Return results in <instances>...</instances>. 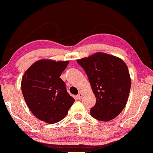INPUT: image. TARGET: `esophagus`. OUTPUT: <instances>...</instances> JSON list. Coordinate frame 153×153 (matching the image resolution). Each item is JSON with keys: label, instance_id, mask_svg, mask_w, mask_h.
<instances>
[{"label": "esophagus", "instance_id": "1", "mask_svg": "<svg viewBox=\"0 0 153 153\" xmlns=\"http://www.w3.org/2000/svg\"><path fill=\"white\" fill-rule=\"evenodd\" d=\"M82 96H83V94L82 92H79V94H77V98H78L79 100H80L82 98Z\"/></svg>", "mask_w": 153, "mask_h": 153}]
</instances>
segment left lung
I'll use <instances>...</instances> for the list:
<instances>
[{
  "mask_svg": "<svg viewBox=\"0 0 153 153\" xmlns=\"http://www.w3.org/2000/svg\"><path fill=\"white\" fill-rule=\"evenodd\" d=\"M77 62L86 71L97 100L90 115L100 121L113 120L125 107L130 91L131 79L125 62L103 53Z\"/></svg>",
  "mask_w": 153,
  "mask_h": 153,
  "instance_id": "8db88e82",
  "label": "left lung"
}]
</instances>
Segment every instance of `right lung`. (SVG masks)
<instances>
[{"instance_id":"1","label":"right lung","mask_w":153,"mask_h":153,"mask_svg":"<svg viewBox=\"0 0 153 153\" xmlns=\"http://www.w3.org/2000/svg\"><path fill=\"white\" fill-rule=\"evenodd\" d=\"M69 61L42 59L25 72L22 91L33 115L48 123H55L65 117L75 100L67 92L60 78Z\"/></svg>"}]
</instances>
